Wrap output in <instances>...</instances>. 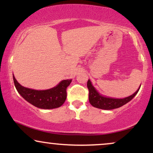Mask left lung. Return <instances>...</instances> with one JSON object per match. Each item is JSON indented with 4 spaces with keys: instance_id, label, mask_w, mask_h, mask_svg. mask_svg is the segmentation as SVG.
<instances>
[{
    "instance_id": "8db88e82",
    "label": "left lung",
    "mask_w": 153,
    "mask_h": 153,
    "mask_svg": "<svg viewBox=\"0 0 153 153\" xmlns=\"http://www.w3.org/2000/svg\"><path fill=\"white\" fill-rule=\"evenodd\" d=\"M141 86V85H140ZM87 87L89 91V102L93 106L96 108H101L104 110H111L114 108H117L122 106L123 105L130 101L137 94L140 87L134 94L124 98V99H113V98H108L101 95L96 91V89L93 86L90 80H88Z\"/></svg>"
}]
</instances>
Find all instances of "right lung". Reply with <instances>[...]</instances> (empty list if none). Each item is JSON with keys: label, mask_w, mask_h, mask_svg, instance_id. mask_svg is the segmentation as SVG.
Returning <instances> with one entry per match:
<instances>
[{"label": "right lung", "mask_w": 153, "mask_h": 153, "mask_svg": "<svg viewBox=\"0 0 153 153\" xmlns=\"http://www.w3.org/2000/svg\"><path fill=\"white\" fill-rule=\"evenodd\" d=\"M13 82L19 94L34 106L44 109H52L61 106L67 98L66 89L72 80H64L57 86L48 90L37 91L22 86L13 75Z\"/></svg>", "instance_id": "1"}]
</instances>
